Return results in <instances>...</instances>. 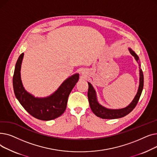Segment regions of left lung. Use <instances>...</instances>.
Masks as SVG:
<instances>
[{
	"mask_svg": "<svg viewBox=\"0 0 157 157\" xmlns=\"http://www.w3.org/2000/svg\"><path fill=\"white\" fill-rule=\"evenodd\" d=\"M129 52L131 55L134 56L136 60L139 63V66L141 67V64L139 63V56L136 54V53L132 50L130 48L128 49ZM139 86L138 88V91L137 92L136 95L135 96L133 101L131 103L127 105V107L122 109H111L105 108V107L101 105L98 102L97 99V95L95 90L91 83L88 82V101L90 104V108H91L92 112L96 115L97 117H100L102 119H116L122 118L126 116L129 114L132 111L135 107L136 106L139 98L141 97L143 85H144V76L142 69L139 67Z\"/></svg>",
	"mask_w": 157,
	"mask_h": 157,
	"instance_id": "obj_1",
	"label": "left lung"
}]
</instances>
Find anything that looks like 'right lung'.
<instances>
[{
    "label": "right lung",
    "mask_w": 157,
    "mask_h": 157,
    "mask_svg": "<svg viewBox=\"0 0 157 157\" xmlns=\"http://www.w3.org/2000/svg\"><path fill=\"white\" fill-rule=\"evenodd\" d=\"M24 53L16 62L13 85L16 98L30 115L40 120H52L60 117L65 111L69 95L79 79V74H73L65 79L56 91L46 97L39 98L27 92L21 79V66Z\"/></svg>",
    "instance_id": "1"
}]
</instances>
